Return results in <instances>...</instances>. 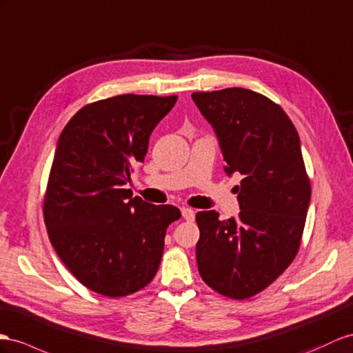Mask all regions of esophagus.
Wrapping results in <instances>:
<instances>
[{
  "label": "esophagus",
  "instance_id": "1",
  "mask_svg": "<svg viewBox=\"0 0 353 353\" xmlns=\"http://www.w3.org/2000/svg\"><path fill=\"white\" fill-rule=\"evenodd\" d=\"M182 216H183V219H186V221H194L195 219V212L192 209H188V207H183Z\"/></svg>",
  "mask_w": 353,
  "mask_h": 353
}]
</instances>
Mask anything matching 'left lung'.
<instances>
[{"instance_id": "obj_1", "label": "left lung", "mask_w": 353, "mask_h": 353, "mask_svg": "<svg viewBox=\"0 0 353 353\" xmlns=\"http://www.w3.org/2000/svg\"><path fill=\"white\" fill-rule=\"evenodd\" d=\"M192 99L218 135L227 174L243 176L237 219L219 221L216 210L195 216L198 271L213 291L246 300L273 283L301 245L312 186L300 137L283 108L254 90L194 92Z\"/></svg>"}]
</instances>
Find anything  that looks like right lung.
I'll list each match as a JSON object with an SVG mask.
<instances>
[{
	"label": "right lung",
	"mask_w": 353,
	"mask_h": 353,
	"mask_svg": "<svg viewBox=\"0 0 353 353\" xmlns=\"http://www.w3.org/2000/svg\"><path fill=\"white\" fill-rule=\"evenodd\" d=\"M177 95L125 94L86 104L62 130L43 216L53 249L80 283L104 296L131 295L155 277L165 231L180 219L123 189L144 161L153 128Z\"/></svg>",
	"instance_id": "add662e5"
}]
</instances>
